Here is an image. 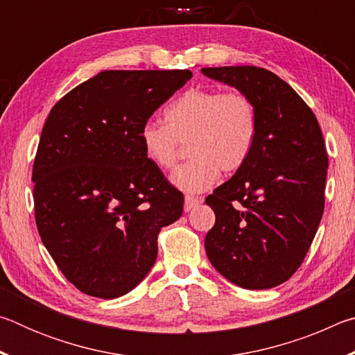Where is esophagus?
Instances as JSON below:
<instances>
[{"label": "esophagus", "instance_id": "obj_1", "mask_svg": "<svg viewBox=\"0 0 355 355\" xmlns=\"http://www.w3.org/2000/svg\"><path fill=\"white\" fill-rule=\"evenodd\" d=\"M200 203H202V199H200V197H191V196H186V199H184V211H186V213L191 211L192 208L199 207Z\"/></svg>", "mask_w": 355, "mask_h": 355}]
</instances>
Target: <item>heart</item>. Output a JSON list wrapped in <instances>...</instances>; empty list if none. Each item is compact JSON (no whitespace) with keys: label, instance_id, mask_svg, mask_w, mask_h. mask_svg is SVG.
<instances>
[{"label":"heart","instance_id":"b5f03b06","mask_svg":"<svg viewBox=\"0 0 355 355\" xmlns=\"http://www.w3.org/2000/svg\"><path fill=\"white\" fill-rule=\"evenodd\" d=\"M166 122L147 120L141 144L147 159L163 171L175 166L182 144H188L189 163L172 173L177 189L199 194L218 183L220 169L236 172L255 146L257 107L241 91L191 89L167 107Z\"/></svg>","mask_w":355,"mask_h":355}]
</instances>
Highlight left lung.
Here are the masks:
<instances>
[{
  "label": "left lung",
  "instance_id": "left-lung-1",
  "mask_svg": "<svg viewBox=\"0 0 355 355\" xmlns=\"http://www.w3.org/2000/svg\"><path fill=\"white\" fill-rule=\"evenodd\" d=\"M200 71L248 94L258 117L249 159L205 200L216 214L207 257L232 284L268 290L297 271L320 227L326 144L315 114L272 71L252 65Z\"/></svg>",
  "mask_w": 355,
  "mask_h": 355
}]
</instances>
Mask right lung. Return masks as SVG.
<instances>
[{
	"label": "right lung",
	"mask_w": 355,
	"mask_h": 355,
	"mask_svg": "<svg viewBox=\"0 0 355 355\" xmlns=\"http://www.w3.org/2000/svg\"><path fill=\"white\" fill-rule=\"evenodd\" d=\"M189 70H105L53 106L33 167L42 243L70 284L116 299L153 268L184 197L147 159L141 128Z\"/></svg>",
	"instance_id": "add662e5"
}]
</instances>
